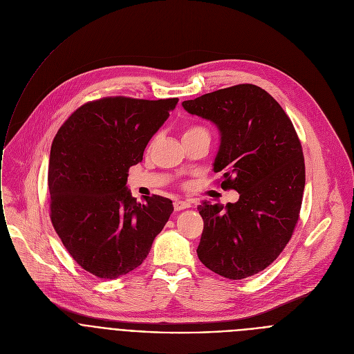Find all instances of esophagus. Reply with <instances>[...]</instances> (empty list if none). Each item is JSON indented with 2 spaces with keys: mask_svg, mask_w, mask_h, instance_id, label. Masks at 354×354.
<instances>
[{
  "mask_svg": "<svg viewBox=\"0 0 354 354\" xmlns=\"http://www.w3.org/2000/svg\"><path fill=\"white\" fill-rule=\"evenodd\" d=\"M189 207H190L189 201H183V200H175L174 201L175 212H180V210H185V209H189Z\"/></svg>",
  "mask_w": 354,
  "mask_h": 354,
  "instance_id": "obj_1",
  "label": "esophagus"
}]
</instances>
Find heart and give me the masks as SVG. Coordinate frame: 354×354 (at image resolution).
I'll return each instance as SVG.
<instances>
[{"instance_id": "1", "label": "heart", "mask_w": 354, "mask_h": 354, "mask_svg": "<svg viewBox=\"0 0 354 354\" xmlns=\"http://www.w3.org/2000/svg\"><path fill=\"white\" fill-rule=\"evenodd\" d=\"M200 134H209L207 129L200 126V124H190L186 126L183 130V138H189V137H194V136H200Z\"/></svg>"}]
</instances>
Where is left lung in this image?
Instances as JSON below:
<instances>
[{
    "mask_svg": "<svg viewBox=\"0 0 354 354\" xmlns=\"http://www.w3.org/2000/svg\"><path fill=\"white\" fill-rule=\"evenodd\" d=\"M192 115L212 120L221 133L214 172L221 189L236 190V203L197 209L203 232L200 262L241 280L272 265L299 218L306 164L297 131L277 100L261 86L239 84L185 100Z\"/></svg>",
    "mask_w": 354,
    "mask_h": 354,
    "instance_id": "left-lung-1",
    "label": "left lung"
}]
</instances>
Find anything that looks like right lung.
<instances>
[{
	"instance_id": "obj_1",
	"label": "right lung",
	"mask_w": 354,
	"mask_h": 354,
	"mask_svg": "<svg viewBox=\"0 0 354 354\" xmlns=\"http://www.w3.org/2000/svg\"><path fill=\"white\" fill-rule=\"evenodd\" d=\"M178 100H91L71 113L53 140L50 220L73 259L99 279H118L138 268L174 212L172 201L157 194L141 205L126 182Z\"/></svg>"
}]
</instances>
